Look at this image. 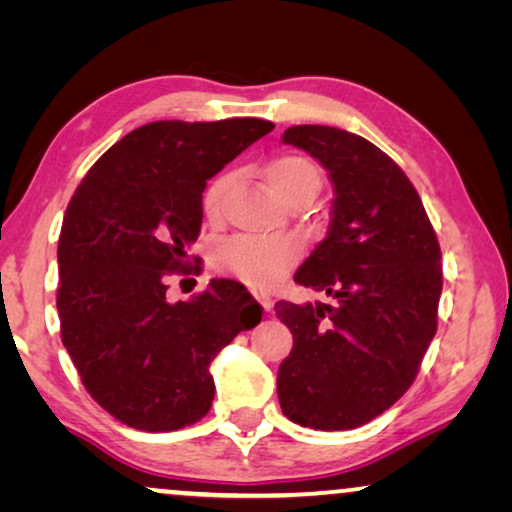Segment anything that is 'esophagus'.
Wrapping results in <instances>:
<instances>
[{
  "label": "esophagus",
  "instance_id": "34e87169",
  "mask_svg": "<svg viewBox=\"0 0 512 512\" xmlns=\"http://www.w3.org/2000/svg\"><path fill=\"white\" fill-rule=\"evenodd\" d=\"M254 298L258 300V303L263 305V310L265 312H270V307H272V300H270V296L265 291H254Z\"/></svg>",
  "mask_w": 512,
  "mask_h": 512
}]
</instances>
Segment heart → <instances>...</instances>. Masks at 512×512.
<instances>
[{
	"instance_id": "1",
	"label": "heart",
	"mask_w": 512,
	"mask_h": 512,
	"mask_svg": "<svg viewBox=\"0 0 512 512\" xmlns=\"http://www.w3.org/2000/svg\"><path fill=\"white\" fill-rule=\"evenodd\" d=\"M265 179H268L270 191L282 202L305 188L314 193L319 188V170L312 160L303 156H279L270 160L265 167ZM230 186H233V174H219L207 186L205 198H202L207 219H219ZM298 256L300 247L293 240L242 235L221 242L214 249V265L226 275H233L251 286H268L282 277L298 261Z\"/></svg>"
}]
</instances>
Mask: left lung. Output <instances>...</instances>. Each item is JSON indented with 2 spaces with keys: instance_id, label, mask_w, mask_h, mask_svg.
<instances>
[{
  "instance_id": "obj_1",
  "label": "left lung",
  "mask_w": 512,
  "mask_h": 512,
  "mask_svg": "<svg viewBox=\"0 0 512 512\" xmlns=\"http://www.w3.org/2000/svg\"><path fill=\"white\" fill-rule=\"evenodd\" d=\"M282 142L326 167L335 198L326 237L293 275L331 303L275 305L293 333L277 373L279 405L300 426L356 429L415 382L436 335L440 244L415 186L368 139L293 125Z\"/></svg>"
}]
</instances>
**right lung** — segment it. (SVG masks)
Segmentation results:
<instances>
[{"mask_svg": "<svg viewBox=\"0 0 512 512\" xmlns=\"http://www.w3.org/2000/svg\"><path fill=\"white\" fill-rule=\"evenodd\" d=\"M275 128L261 118L156 121L132 130L69 200L58 242L62 345L88 394L139 431H177L214 401L209 363L261 305L233 279L170 303L167 279L188 275L207 179Z\"/></svg>", "mask_w": 512, "mask_h": 512, "instance_id": "1", "label": "right lung"}]
</instances>
